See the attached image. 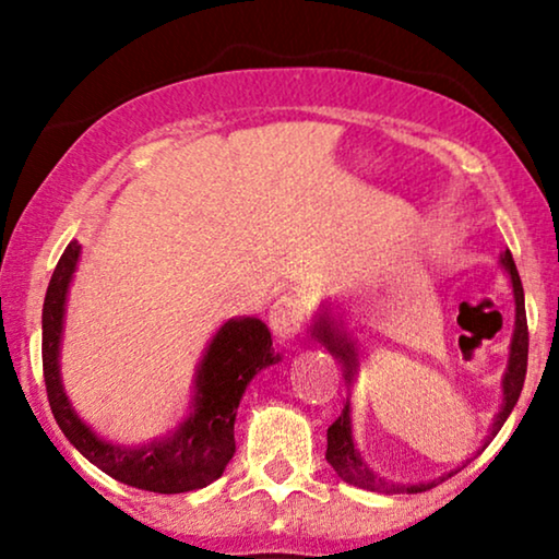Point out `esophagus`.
Returning a JSON list of instances; mask_svg holds the SVG:
<instances>
[{
	"label": "esophagus",
	"mask_w": 559,
	"mask_h": 559,
	"mask_svg": "<svg viewBox=\"0 0 559 559\" xmlns=\"http://www.w3.org/2000/svg\"><path fill=\"white\" fill-rule=\"evenodd\" d=\"M270 325L280 341H295L305 325V302L297 295H282L270 310Z\"/></svg>",
	"instance_id": "34e87169"
}]
</instances>
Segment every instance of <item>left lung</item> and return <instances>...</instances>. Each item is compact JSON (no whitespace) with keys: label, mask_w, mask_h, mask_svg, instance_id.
I'll return each mask as SVG.
<instances>
[{"label":"left lung","mask_w":559,"mask_h":559,"mask_svg":"<svg viewBox=\"0 0 559 559\" xmlns=\"http://www.w3.org/2000/svg\"><path fill=\"white\" fill-rule=\"evenodd\" d=\"M499 264H501V270L509 274L511 293H514V305H516L514 308V335H511L509 364H507V371H503V379H501V407L493 415L491 430H488V435H486L484 448L496 438V432L501 430L503 423H507V417L511 415V409H514V404L519 402V394H522L524 377H526V354H530V333H526V312H524V287H522V280H519L514 257H511L509 249L501 254ZM310 331L328 350H331L335 358H338V361L343 364V377H346L348 384H354V379L358 373V348H356L354 338H350V333H346V328H343L341 320L333 316L328 305H323V308L318 310ZM325 461L333 465V471L338 473L346 484L366 488V491H377V493L427 491V488L440 484V480L455 476V473L461 471L465 463H468L465 461L463 465H457V468L448 471L445 476L427 480V484H394V480L381 478L379 473H373L369 465L364 463L361 453H358V448L354 442V427H350V402L348 400H346V407H343V412H341V417L335 419L331 427H328Z\"/></svg>","instance_id":"obj_1"}]
</instances>
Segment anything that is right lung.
<instances>
[{"instance_id":"1","label":"right lung","mask_w":559,"mask_h":559,"mask_svg":"<svg viewBox=\"0 0 559 559\" xmlns=\"http://www.w3.org/2000/svg\"><path fill=\"white\" fill-rule=\"evenodd\" d=\"M79 259L81 243L71 241L43 305V373L58 427L83 457L119 484L155 493H186L213 484L236 453V409L249 381L282 358L272 348L270 328L259 318H231L218 328L195 369L188 417L175 430L142 445L104 440L73 409L60 377L66 300Z\"/></svg>"}]
</instances>
